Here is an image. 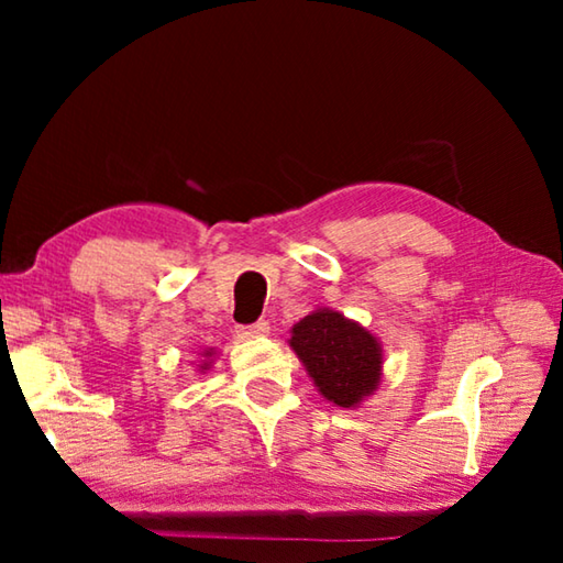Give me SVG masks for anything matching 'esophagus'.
<instances>
[{"label":"esophagus","mask_w":563,"mask_h":563,"mask_svg":"<svg viewBox=\"0 0 563 563\" xmlns=\"http://www.w3.org/2000/svg\"><path fill=\"white\" fill-rule=\"evenodd\" d=\"M268 330H271L268 320H258V322H253V325H241V328H238V332H241L243 338H261V335H268Z\"/></svg>","instance_id":"esophagus-1"}]
</instances>
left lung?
Returning <instances> with one entry per match:
<instances>
[{"mask_svg":"<svg viewBox=\"0 0 563 563\" xmlns=\"http://www.w3.org/2000/svg\"><path fill=\"white\" fill-rule=\"evenodd\" d=\"M290 347L298 352L322 397L340 407H355L379 383L383 352L357 322L332 310H316L292 328Z\"/></svg>","mask_w":563,"mask_h":563,"instance_id":"obj_1","label":"left lung"}]
</instances>
